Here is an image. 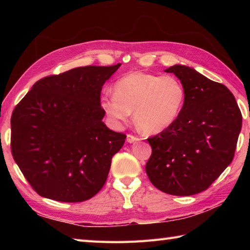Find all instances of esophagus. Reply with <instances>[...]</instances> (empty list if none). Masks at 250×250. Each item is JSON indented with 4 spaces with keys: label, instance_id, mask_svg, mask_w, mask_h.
<instances>
[{
    "label": "esophagus",
    "instance_id": "1",
    "mask_svg": "<svg viewBox=\"0 0 250 250\" xmlns=\"http://www.w3.org/2000/svg\"><path fill=\"white\" fill-rule=\"evenodd\" d=\"M126 141H128V143H134V142L140 141V139L137 136H134L132 134H128V135H126Z\"/></svg>",
    "mask_w": 250,
    "mask_h": 250
}]
</instances>
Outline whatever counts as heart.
Segmentation results:
<instances>
[{"mask_svg":"<svg viewBox=\"0 0 250 250\" xmlns=\"http://www.w3.org/2000/svg\"><path fill=\"white\" fill-rule=\"evenodd\" d=\"M115 94H104L101 107L116 125L134 120L147 134L167 130L177 120L186 100V89L177 77L133 72L114 84Z\"/></svg>","mask_w":250,"mask_h":250,"instance_id":"1","label":"heart"}]
</instances>
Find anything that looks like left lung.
<instances>
[{"mask_svg": "<svg viewBox=\"0 0 250 250\" xmlns=\"http://www.w3.org/2000/svg\"><path fill=\"white\" fill-rule=\"evenodd\" d=\"M164 72L182 82L186 100L171 128L147 140L152 152L146 173L163 192L192 195L208 188L232 162L242 114L225 84L186 65H173Z\"/></svg>", "mask_w": 250, "mask_h": 250, "instance_id": "8db88e82", "label": "left lung"}]
</instances>
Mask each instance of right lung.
Returning <instances> with one entry per match:
<instances>
[{"instance_id":"1","label":"right lung","mask_w":250,"mask_h":250,"mask_svg":"<svg viewBox=\"0 0 250 250\" xmlns=\"http://www.w3.org/2000/svg\"><path fill=\"white\" fill-rule=\"evenodd\" d=\"M120 65L82 66L44 77L15 107L12 153L40 195L83 202L102 189L111 158L126 137L102 121L100 99Z\"/></svg>"}]
</instances>
